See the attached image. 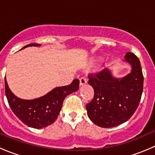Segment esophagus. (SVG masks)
<instances>
[{
    "label": "esophagus",
    "instance_id": "1",
    "mask_svg": "<svg viewBox=\"0 0 155 155\" xmlns=\"http://www.w3.org/2000/svg\"><path fill=\"white\" fill-rule=\"evenodd\" d=\"M87 83V79L85 77H82L79 79V84L80 85H84Z\"/></svg>",
    "mask_w": 155,
    "mask_h": 155
}]
</instances>
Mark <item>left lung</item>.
Returning <instances> with one entry per match:
<instances>
[{
    "label": "left lung",
    "mask_w": 155,
    "mask_h": 155,
    "mask_svg": "<svg viewBox=\"0 0 155 155\" xmlns=\"http://www.w3.org/2000/svg\"><path fill=\"white\" fill-rule=\"evenodd\" d=\"M132 67L129 74L114 78L108 69L88 75V84L94 90V98L86 104L89 118L101 127H113L125 122L137 110L143 90V78L138 58L132 52L124 56Z\"/></svg>",
    "instance_id": "left-lung-1"
}]
</instances>
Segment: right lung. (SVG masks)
<instances>
[{
  "label": "right lung",
  "instance_id": "add662e5",
  "mask_svg": "<svg viewBox=\"0 0 155 155\" xmlns=\"http://www.w3.org/2000/svg\"><path fill=\"white\" fill-rule=\"evenodd\" d=\"M31 43L24 46H40ZM79 80L75 79L71 84L58 87L44 96L34 100H22L12 94L5 77V94L8 104L15 115L25 124L36 129L46 127L55 121L61 109L65 97L79 89Z\"/></svg>",
  "mask_w": 155,
  "mask_h": 155
}]
</instances>
